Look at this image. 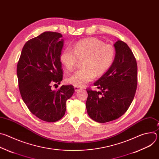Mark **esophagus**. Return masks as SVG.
I'll use <instances>...</instances> for the list:
<instances>
[{"mask_svg":"<svg viewBox=\"0 0 159 159\" xmlns=\"http://www.w3.org/2000/svg\"><path fill=\"white\" fill-rule=\"evenodd\" d=\"M74 89H75V92H77V91H79V90H80L81 89L80 88H79V87H74Z\"/></svg>","mask_w":159,"mask_h":159,"instance_id":"1","label":"esophagus"}]
</instances>
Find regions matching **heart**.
I'll use <instances>...</instances> for the list:
<instances>
[{"label": "heart", "mask_w": 159, "mask_h": 159, "mask_svg": "<svg viewBox=\"0 0 159 159\" xmlns=\"http://www.w3.org/2000/svg\"><path fill=\"white\" fill-rule=\"evenodd\" d=\"M116 50L111 44H104L96 38H89L75 43L73 49L65 48L60 60L68 72L72 70L79 61L82 69L66 79L67 82L77 87H83L95 76L104 74L114 62Z\"/></svg>", "instance_id": "obj_1"}]
</instances>
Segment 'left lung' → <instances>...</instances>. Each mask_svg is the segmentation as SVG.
Wrapping results in <instances>:
<instances>
[{"instance_id":"1","label":"left lung","mask_w":159,"mask_h":159,"mask_svg":"<svg viewBox=\"0 0 159 159\" xmlns=\"http://www.w3.org/2000/svg\"><path fill=\"white\" fill-rule=\"evenodd\" d=\"M115 58L110 69L94 85L101 92L87 88V114L94 121L106 123L123 115L131 104L137 87V60L126 43L115 44Z\"/></svg>"}]
</instances>
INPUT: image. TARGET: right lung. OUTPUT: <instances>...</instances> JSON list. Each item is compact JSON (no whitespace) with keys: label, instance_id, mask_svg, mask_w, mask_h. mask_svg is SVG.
<instances>
[{"label":"right lung","instance_id":"obj_1","mask_svg":"<svg viewBox=\"0 0 159 159\" xmlns=\"http://www.w3.org/2000/svg\"><path fill=\"white\" fill-rule=\"evenodd\" d=\"M62 34L46 31L28 41L17 65L18 85L22 100L40 120L55 122L63 118L66 101L73 95L72 85L53 90L52 85L63 79L60 56L63 45Z\"/></svg>","mask_w":159,"mask_h":159}]
</instances>
